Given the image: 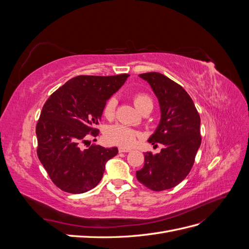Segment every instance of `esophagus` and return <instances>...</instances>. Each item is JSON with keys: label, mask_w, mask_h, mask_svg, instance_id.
I'll list each match as a JSON object with an SVG mask.
<instances>
[{"label": "esophagus", "mask_w": 249, "mask_h": 249, "mask_svg": "<svg viewBox=\"0 0 249 249\" xmlns=\"http://www.w3.org/2000/svg\"><path fill=\"white\" fill-rule=\"evenodd\" d=\"M119 153H129L131 152V148H126V147H119L118 148Z\"/></svg>", "instance_id": "1"}]
</instances>
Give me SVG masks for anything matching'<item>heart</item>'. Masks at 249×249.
Instances as JSON below:
<instances>
[{
	"mask_svg": "<svg viewBox=\"0 0 249 249\" xmlns=\"http://www.w3.org/2000/svg\"><path fill=\"white\" fill-rule=\"evenodd\" d=\"M134 104L138 110H142L146 105H153L150 97L144 93H138L134 96ZM117 105V99L115 96H112L105 104L104 107V115L107 118L113 117L115 113ZM106 140L113 144H117L120 146H132L135 144L137 138L139 137V133L131 127L124 126L123 124H113L109 126L105 132Z\"/></svg>",
	"mask_w": 249,
	"mask_h": 249,
	"instance_id": "1",
	"label": "heart"
}]
</instances>
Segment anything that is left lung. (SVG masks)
I'll use <instances>...</instances> for the list:
<instances>
[{
  "instance_id": "8db88e82",
  "label": "left lung",
  "mask_w": 249,
  "mask_h": 249,
  "mask_svg": "<svg viewBox=\"0 0 249 249\" xmlns=\"http://www.w3.org/2000/svg\"><path fill=\"white\" fill-rule=\"evenodd\" d=\"M158 97L161 119L148 142L162 143L159 154H144L136 172L139 182L153 191L176 187L190 172L200 146V117L186 90L160 72L141 73Z\"/></svg>"
}]
</instances>
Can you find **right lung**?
Segmentation results:
<instances>
[{"mask_svg":"<svg viewBox=\"0 0 249 249\" xmlns=\"http://www.w3.org/2000/svg\"><path fill=\"white\" fill-rule=\"evenodd\" d=\"M130 74L78 76L67 81L43 105L36 125L37 156L60 189L72 193L91 190L103 178L106 163L117 147L91 145L83 149L89 136H97L105 104Z\"/></svg>","mask_w":249,"mask_h":249,"instance_id":"1","label":"right lung"}]
</instances>
